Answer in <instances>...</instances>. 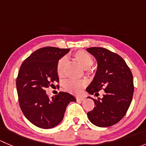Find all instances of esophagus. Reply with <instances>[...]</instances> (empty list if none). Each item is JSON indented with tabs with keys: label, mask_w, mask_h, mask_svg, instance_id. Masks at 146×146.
Instances as JSON below:
<instances>
[{
	"label": "esophagus",
	"mask_w": 146,
	"mask_h": 146,
	"mask_svg": "<svg viewBox=\"0 0 146 146\" xmlns=\"http://www.w3.org/2000/svg\"><path fill=\"white\" fill-rule=\"evenodd\" d=\"M85 97L83 96H78L76 97V100H77L78 101H83L84 100H85Z\"/></svg>",
	"instance_id": "esophagus-1"
}]
</instances>
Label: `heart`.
<instances>
[{"label": "heart", "instance_id": "1", "mask_svg": "<svg viewBox=\"0 0 146 146\" xmlns=\"http://www.w3.org/2000/svg\"><path fill=\"white\" fill-rule=\"evenodd\" d=\"M73 58L82 66L85 69L89 68L94 63L93 57L87 51L84 50H78L73 53ZM66 59L63 57L58 61L56 64V73L58 77L62 78L65 75ZM86 85V81L84 80H68L64 83L65 89L71 93L78 94L81 92L82 89Z\"/></svg>", "mask_w": 146, "mask_h": 146}]
</instances>
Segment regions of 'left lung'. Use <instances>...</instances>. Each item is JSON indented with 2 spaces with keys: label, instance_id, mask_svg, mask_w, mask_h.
<instances>
[{
  "label": "left lung",
  "instance_id": "8db88e82",
  "mask_svg": "<svg viewBox=\"0 0 146 146\" xmlns=\"http://www.w3.org/2000/svg\"><path fill=\"white\" fill-rule=\"evenodd\" d=\"M87 51L96 58L98 67L93 80L87 88L91 95L102 98L93 100L95 107L88 112L95 126L108 127L118 123L127 112L133 98V75L124 60L116 53L102 47H90Z\"/></svg>",
  "mask_w": 146,
  "mask_h": 146
}]
</instances>
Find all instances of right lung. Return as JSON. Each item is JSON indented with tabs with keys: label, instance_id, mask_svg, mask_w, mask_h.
I'll list each match as a JSON object with an SVG mask.
<instances>
[{
	"label": "right lung",
	"instance_id": "add662e5",
	"mask_svg": "<svg viewBox=\"0 0 146 146\" xmlns=\"http://www.w3.org/2000/svg\"><path fill=\"white\" fill-rule=\"evenodd\" d=\"M69 50L52 46L40 48L23 61L19 70L16 87L20 109L31 123L41 129L58 125L68 104L76 101L73 95L64 92H59L50 100L45 90L59 81L56 64Z\"/></svg>",
	"mask_w": 146,
	"mask_h": 146
}]
</instances>
